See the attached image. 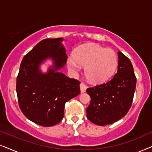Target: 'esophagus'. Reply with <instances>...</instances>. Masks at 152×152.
I'll return each mask as SVG.
<instances>
[{
	"label": "esophagus",
	"instance_id": "esophagus-1",
	"mask_svg": "<svg viewBox=\"0 0 152 152\" xmlns=\"http://www.w3.org/2000/svg\"><path fill=\"white\" fill-rule=\"evenodd\" d=\"M87 88H88V87H87V86H86V85L83 84V83H80V92H81V93L86 92Z\"/></svg>",
	"mask_w": 152,
	"mask_h": 152
}]
</instances>
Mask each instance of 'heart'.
Here are the masks:
<instances>
[{
    "label": "heart",
    "instance_id": "1",
    "mask_svg": "<svg viewBox=\"0 0 152 152\" xmlns=\"http://www.w3.org/2000/svg\"><path fill=\"white\" fill-rule=\"evenodd\" d=\"M69 69L78 74L82 66H86V75L94 83H102L114 74L117 66V57L111 48L97 44H84L75 50L74 56L66 59Z\"/></svg>",
    "mask_w": 152,
    "mask_h": 152
}]
</instances>
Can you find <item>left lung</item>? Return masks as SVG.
Instances as JSON below:
<instances>
[{
	"label": "left lung",
	"mask_w": 152,
	"mask_h": 152,
	"mask_svg": "<svg viewBox=\"0 0 152 152\" xmlns=\"http://www.w3.org/2000/svg\"><path fill=\"white\" fill-rule=\"evenodd\" d=\"M117 74L106 83L87 89L90 96L87 117L99 126L113 124L128 113L132 104L136 86L132 64L126 56L118 50Z\"/></svg>",
	"instance_id": "obj_1"
}]
</instances>
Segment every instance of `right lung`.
<instances>
[{
    "label": "right lung",
    "instance_id": "right-lung-1",
    "mask_svg": "<svg viewBox=\"0 0 152 152\" xmlns=\"http://www.w3.org/2000/svg\"><path fill=\"white\" fill-rule=\"evenodd\" d=\"M63 38L39 42L22 60L17 78L20 108L28 120L42 126H52L64 117V104L80 94V83L60 71L67 55ZM50 60L46 72L41 65Z\"/></svg>",
    "mask_w": 152,
    "mask_h": 152
}]
</instances>
